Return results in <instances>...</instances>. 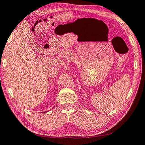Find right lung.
I'll list each match as a JSON object with an SVG mask.
<instances>
[{
  "label": "right lung",
  "instance_id": "right-lung-1",
  "mask_svg": "<svg viewBox=\"0 0 145 145\" xmlns=\"http://www.w3.org/2000/svg\"><path fill=\"white\" fill-rule=\"evenodd\" d=\"M44 113H45V112H44Z\"/></svg>",
  "mask_w": 145,
  "mask_h": 145
}]
</instances>
